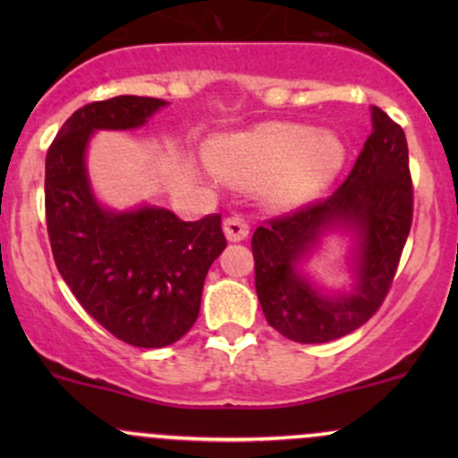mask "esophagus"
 <instances>
[{"label": "esophagus", "instance_id": "1", "mask_svg": "<svg viewBox=\"0 0 458 458\" xmlns=\"http://www.w3.org/2000/svg\"><path fill=\"white\" fill-rule=\"evenodd\" d=\"M224 233L228 236V241H243L250 234V224L245 222V217L241 215H230L224 219Z\"/></svg>", "mask_w": 458, "mask_h": 458}]
</instances>
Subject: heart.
Here are the masks:
<instances>
[{"instance_id": "1", "label": "heart", "mask_w": 458, "mask_h": 458, "mask_svg": "<svg viewBox=\"0 0 458 458\" xmlns=\"http://www.w3.org/2000/svg\"><path fill=\"white\" fill-rule=\"evenodd\" d=\"M208 163L224 181L256 185L262 202L286 208L329 185L344 163V144L331 131L269 123L213 141Z\"/></svg>"}]
</instances>
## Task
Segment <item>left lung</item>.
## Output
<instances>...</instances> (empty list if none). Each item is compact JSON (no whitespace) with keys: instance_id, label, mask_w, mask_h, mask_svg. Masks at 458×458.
Returning a JSON list of instances; mask_svg holds the SVG:
<instances>
[{"instance_id":"8db88e82","label":"left lung","mask_w":458,"mask_h":458,"mask_svg":"<svg viewBox=\"0 0 458 458\" xmlns=\"http://www.w3.org/2000/svg\"><path fill=\"white\" fill-rule=\"evenodd\" d=\"M413 222V182L407 138L383 109L372 107V133L344 182L251 236L256 293L267 323L301 344L338 340L366 323L396 276ZM344 225L360 234L353 296H318L298 277L294 262L325 229Z\"/></svg>"}]
</instances>
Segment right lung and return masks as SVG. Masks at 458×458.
Returning <instances> with one entry per match:
<instances>
[{"instance_id":"right-lung-1","label":"right lung","mask_w":458,"mask_h":458,"mask_svg":"<svg viewBox=\"0 0 458 458\" xmlns=\"http://www.w3.org/2000/svg\"><path fill=\"white\" fill-rule=\"evenodd\" d=\"M163 105L150 97L83 105L45 159V217L57 271L94 320L141 349L176 343L193 327L204 277L225 247L222 215L182 222L157 207L105 211L92 198L83 152L94 129H135Z\"/></svg>"}]
</instances>
